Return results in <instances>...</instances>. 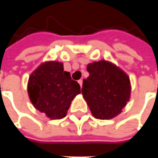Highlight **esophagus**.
I'll use <instances>...</instances> for the list:
<instances>
[{
	"instance_id": "obj_1",
	"label": "esophagus",
	"mask_w": 158,
	"mask_h": 158,
	"mask_svg": "<svg viewBox=\"0 0 158 158\" xmlns=\"http://www.w3.org/2000/svg\"><path fill=\"white\" fill-rule=\"evenodd\" d=\"M78 83L79 84V85H80V87H82V85H83V79H79V81H78Z\"/></svg>"
}]
</instances>
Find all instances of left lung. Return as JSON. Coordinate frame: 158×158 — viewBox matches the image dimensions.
<instances>
[{
    "instance_id": "obj_1",
    "label": "left lung",
    "mask_w": 158,
    "mask_h": 158,
    "mask_svg": "<svg viewBox=\"0 0 158 158\" xmlns=\"http://www.w3.org/2000/svg\"><path fill=\"white\" fill-rule=\"evenodd\" d=\"M87 71L89 76L84 80L81 91L93 116L110 119L118 115L130 96L128 75L106 61L90 63Z\"/></svg>"
}]
</instances>
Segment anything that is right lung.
Instances as JSON below:
<instances>
[{
	"mask_svg": "<svg viewBox=\"0 0 158 158\" xmlns=\"http://www.w3.org/2000/svg\"><path fill=\"white\" fill-rule=\"evenodd\" d=\"M28 92L36 109L52 119L64 118L72 100L80 93V85L73 80L62 63L48 62L30 75Z\"/></svg>",
	"mask_w": 158,
	"mask_h": 158,
	"instance_id": "obj_1",
	"label": "right lung"
}]
</instances>
